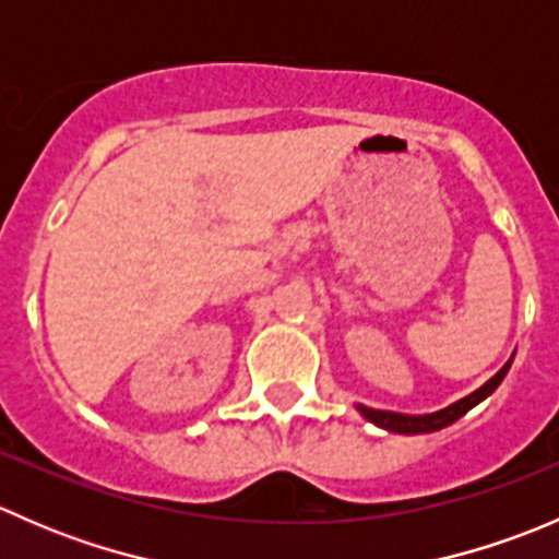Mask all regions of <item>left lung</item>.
Segmentation results:
<instances>
[{"instance_id": "1", "label": "left lung", "mask_w": 559, "mask_h": 559, "mask_svg": "<svg viewBox=\"0 0 559 559\" xmlns=\"http://www.w3.org/2000/svg\"><path fill=\"white\" fill-rule=\"evenodd\" d=\"M511 362H506L503 368L498 370V373L492 376V379L487 381L481 389H476L473 394H467V397L456 400L454 405H449V408L443 411H436V414H427V416H403V414H392V411H376V408H368V405H359V414L365 416V419H370L373 425L384 427L389 432H403V436H419V432H436V430H443V427L454 425L460 416H465L467 411L473 408V405L481 403L484 397H489V394L495 392V389L500 386V381L506 379V373H509Z\"/></svg>"}]
</instances>
